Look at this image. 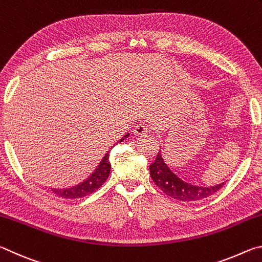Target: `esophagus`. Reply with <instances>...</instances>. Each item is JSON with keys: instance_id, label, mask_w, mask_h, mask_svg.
<instances>
[{"instance_id": "34e87169", "label": "esophagus", "mask_w": 262, "mask_h": 262, "mask_svg": "<svg viewBox=\"0 0 262 262\" xmlns=\"http://www.w3.org/2000/svg\"><path fill=\"white\" fill-rule=\"evenodd\" d=\"M149 132H150L149 127L147 125H144V123H140V125L135 126V128H134V133L136 135L143 136V135H147Z\"/></svg>"}]
</instances>
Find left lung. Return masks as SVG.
Returning <instances> with one entry per match:
<instances>
[{"label": "left lung", "instance_id": "1", "mask_svg": "<svg viewBox=\"0 0 262 262\" xmlns=\"http://www.w3.org/2000/svg\"><path fill=\"white\" fill-rule=\"evenodd\" d=\"M149 168L151 179L158 186V188H161L168 196L180 201L201 200L216 193L225 185V183H222L216 186L205 187V186H195L186 183L170 170V167L164 162L161 152H158L156 159Z\"/></svg>", "mask_w": 262, "mask_h": 262}]
</instances>
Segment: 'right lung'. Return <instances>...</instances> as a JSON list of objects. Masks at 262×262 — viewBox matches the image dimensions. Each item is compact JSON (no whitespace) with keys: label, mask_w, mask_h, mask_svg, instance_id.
I'll use <instances>...</instances> for the list:
<instances>
[{"label":"right lung","mask_w":262,"mask_h":262,"mask_svg":"<svg viewBox=\"0 0 262 262\" xmlns=\"http://www.w3.org/2000/svg\"><path fill=\"white\" fill-rule=\"evenodd\" d=\"M128 135L129 134L123 136L119 142H122L126 137H128ZM108 156H110V151L106 152L104 158L101 159V162L99 163V165L97 166L94 173L89 177L86 180H84L83 183L74 186V187L63 188V189L52 188V192L56 194L57 196H61L62 199H79L96 192V190L105 183L106 179H107L110 176L111 164L108 161Z\"/></svg>","instance_id":"add662e5"}]
</instances>
